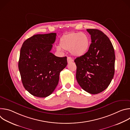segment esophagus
Wrapping results in <instances>:
<instances>
[{
  "label": "esophagus",
  "instance_id": "34e87169",
  "mask_svg": "<svg viewBox=\"0 0 130 130\" xmlns=\"http://www.w3.org/2000/svg\"><path fill=\"white\" fill-rule=\"evenodd\" d=\"M73 61V59L71 57H67V62H68V64L72 62Z\"/></svg>",
  "mask_w": 130,
  "mask_h": 130
}]
</instances>
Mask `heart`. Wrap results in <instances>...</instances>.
<instances>
[{"label":"heart","instance_id":"b5f03b06","mask_svg":"<svg viewBox=\"0 0 130 130\" xmlns=\"http://www.w3.org/2000/svg\"><path fill=\"white\" fill-rule=\"evenodd\" d=\"M60 46L57 47L59 51L62 49L69 50L73 56L80 57L86 53L90 46L89 37L81 32H70L62 36L60 41Z\"/></svg>","mask_w":130,"mask_h":130}]
</instances>
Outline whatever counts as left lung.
I'll list each match as a JSON object with an SVG mask.
<instances>
[{"label":"left lung","mask_w":130,"mask_h":130,"mask_svg":"<svg viewBox=\"0 0 130 130\" xmlns=\"http://www.w3.org/2000/svg\"><path fill=\"white\" fill-rule=\"evenodd\" d=\"M91 43L85 54L75 60L76 79L83 89L91 94L104 90L112 81L115 72V55L108 37L98 29H87Z\"/></svg>","instance_id":"8db88e82"}]
</instances>
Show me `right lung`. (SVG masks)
<instances>
[{
    "label": "right lung",
    "mask_w": 130,
    "mask_h": 130,
    "mask_svg": "<svg viewBox=\"0 0 130 130\" xmlns=\"http://www.w3.org/2000/svg\"><path fill=\"white\" fill-rule=\"evenodd\" d=\"M57 33L36 34L26 40L20 51L18 69L25 88L40 98L51 95L59 81L60 72L67 64V57L50 52Z\"/></svg>",
    "instance_id": "add662e5"
}]
</instances>
